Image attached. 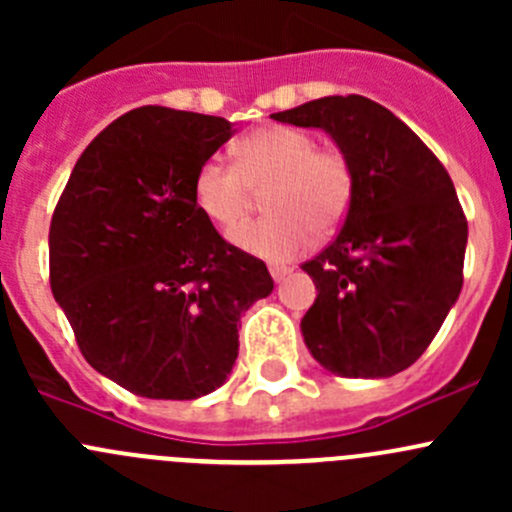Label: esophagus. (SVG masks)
<instances>
[{"label": "esophagus", "mask_w": 512, "mask_h": 512, "mask_svg": "<svg viewBox=\"0 0 512 512\" xmlns=\"http://www.w3.org/2000/svg\"><path fill=\"white\" fill-rule=\"evenodd\" d=\"M289 272H292V270H289L287 265H270V275H272V280H275V282L285 280Z\"/></svg>", "instance_id": "esophagus-1"}]
</instances>
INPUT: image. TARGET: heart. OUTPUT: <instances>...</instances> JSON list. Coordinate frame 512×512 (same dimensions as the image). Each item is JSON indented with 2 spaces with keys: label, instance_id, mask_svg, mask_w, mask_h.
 Instances as JSON below:
<instances>
[{
  "label": "heart",
  "instance_id": "1",
  "mask_svg": "<svg viewBox=\"0 0 512 512\" xmlns=\"http://www.w3.org/2000/svg\"><path fill=\"white\" fill-rule=\"evenodd\" d=\"M265 193V218L237 227L230 240L265 260H292L319 235L344 223L354 200V168L337 148H317L312 133L262 126L235 146V165L208 158L193 180L200 213L235 227Z\"/></svg>",
  "mask_w": 512,
  "mask_h": 512
}]
</instances>
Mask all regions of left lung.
Instances as JSON below:
<instances>
[{
  "instance_id": "8db88e82",
  "label": "left lung",
  "mask_w": 512,
  "mask_h": 512,
  "mask_svg": "<svg viewBox=\"0 0 512 512\" xmlns=\"http://www.w3.org/2000/svg\"><path fill=\"white\" fill-rule=\"evenodd\" d=\"M272 118L322 128L354 168L342 230L302 265L317 287L299 324L304 344L347 379L409 369L463 287L468 223L446 168L404 121L364 96H324Z\"/></svg>"
}]
</instances>
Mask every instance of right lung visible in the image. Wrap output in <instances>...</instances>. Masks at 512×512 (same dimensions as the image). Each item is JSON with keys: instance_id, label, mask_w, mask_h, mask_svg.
Here are the masks:
<instances>
[{"instance_id": "obj_1", "label": "right lung", "mask_w": 512, "mask_h": 512, "mask_svg": "<svg viewBox=\"0 0 512 512\" xmlns=\"http://www.w3.org/2000/svg\"><path fill=\"white\" fill-rule=\"evenodd\" d=\"M232 133L218 116L133 108L81 153L54 210L51 292L86 361L131 394L220 389L242 312L275 287L193 198L195 173Z\"/></svg>"}]
</instances>
